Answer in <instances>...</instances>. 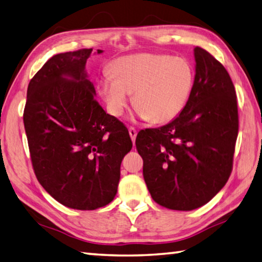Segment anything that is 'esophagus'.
I'll return each instance as SVG.
<instances>
[{
    "mask_svg": "<svg viewBox=\"0 0 262 262\" xmlns=\"http://www.w3.org/2000/svg\"><path fill=\"white\" fill-rule=\"evenodd\" d=\"M129 135H130V137H131L132 142H133V144H135V142H136V138H137V130L135 129V127H132V126L129 127Z\"/></svg>",
    "mask_w": 262,
    "mask_h": 262,
    "instance_id": "1",
    "label": "esophagus"
}]
</instances>
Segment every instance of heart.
Instances as JSON below:
<instances>
[{"label":"heart","instance_id":"heart-1","mask_svg":"<svg viewBox=\"0 0 262 262\" xmlns=\"http://www.w3.org/2000/svg\"><path fill=\"white\" fill-rule=\"evenodd\" d=\"M99 83V95L111 115L118 117L130 101L141 120L171 122L184 111L194 85V71L184 58L138 53L116 59Z\"/></svg>","mask_w":262,"mask_h":262}]
</instances>
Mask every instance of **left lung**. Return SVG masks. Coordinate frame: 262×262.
Listing matches in <instances>:
<instances>
[{
  "label": "left lung",
  "mask_w": 262,
  "mask_h": 262,
  "mask_svg": "<svg viewBox=\"0 0 262 262\" xmlns=\"http://www.w3.org/2000/svg\"><path fill=\"white\" fill-rule=\"evenodd\" d=\"M195 78L188 102L166 125L138 133L144 179L156 203L191 211L226 185L238 133L236 92L228 72L196 47Z\"/></svg>",
  "instance_id": "obj_1"
}]
</instances>
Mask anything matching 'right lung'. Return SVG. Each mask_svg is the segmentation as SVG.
<instances>
[{
  "label": "right lung",
  "mask_w": 262,
  "mask_h": 262,
  "mask_svg": "<svg viewBox=\"0 0 262 262\" xmlns=\"http://www.w3.org/2000/svg\"><path fill=\"white\" fill-rule=\"evenodd\" d=\"M92 49L58 53L31 80L24 125L34 172L59 203L96 210L114 200L129 131L102 110L85 71ZM97 50V53H102Z\"/></svg>",
  "instance_id": "obj_1"
}]
</instances>
